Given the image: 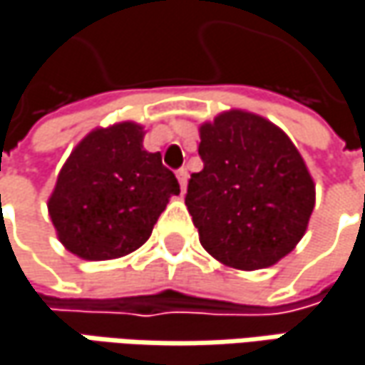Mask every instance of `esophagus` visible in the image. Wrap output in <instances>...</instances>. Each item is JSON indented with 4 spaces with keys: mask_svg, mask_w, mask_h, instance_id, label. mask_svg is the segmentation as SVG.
<instances>
[{
    "mask_svg": "<svg viewBox=\"0 0 365 365\" xmlns=\"http://www.w3.org/2000/svg\"><path fill=\"white\" fill-rule=\"evenodd\" d=\"M178 180H180V185H182V192L185 190V183H187V169H178Z\"/></svg>",
    "mask_w": 365,
    "mask_h": 365,
    "instance_id": "34e87169",
    "label": "esophagus"
}]
</instances>
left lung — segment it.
I'll return each mask as SVG.
<instances>
[{
    "mask_svg": "<svg viewBox=\"0 0 365 365\" xmlns=\"http://www.w3.org/2000/svg\"><path fill=\"white\" fill-rule=\"evenodd\" d=\"M204 167L187 182L185 206L202 247L240 270L287 256L314 210V182L287 138L268 119L227 111L200 125Z\"/></svg>",
    "mask_w": 365,
    "mask_h": 365,
    "instance_id": "8db88e82",
    "label": "left lung"
}]
</instances>
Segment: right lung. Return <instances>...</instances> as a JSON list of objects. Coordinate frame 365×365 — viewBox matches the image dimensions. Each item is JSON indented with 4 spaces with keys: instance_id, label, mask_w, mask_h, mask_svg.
Segmentation results:
<instances>
[{
    "instance_id": "right-lung-1",
    "label": "right lung",
    "mask_w": 365,
    "mask_h": 365,
    "mask_svg": "<svg viewBox=\"0 0 365 365\" xmlns=\"http://www.w3.org/2000/svg\"><path fill=\"white\" fill-rule=\"evenodd\" d=\"M138 123L91 132L61 167L49 215L61 244L84 260H111L138 250L171 196L180 194L159 153L142 146Z\"/></svg>"
}]
</instances>
